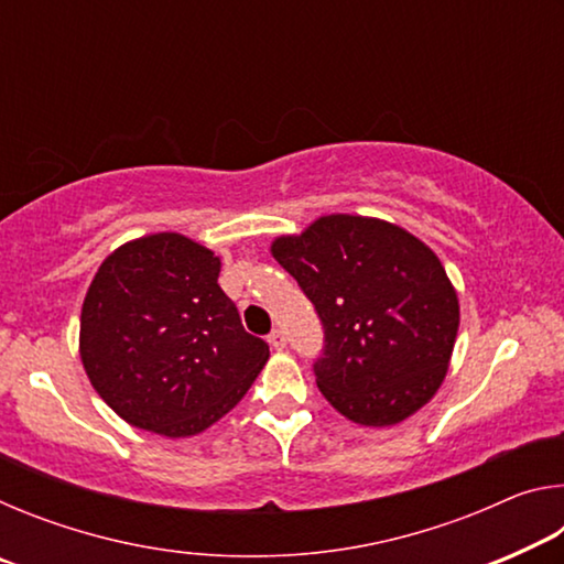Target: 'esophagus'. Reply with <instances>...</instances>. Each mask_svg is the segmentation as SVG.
<instances>
[{
    "instance_id": "1",
    "label": "esophagus",
    "mask_w": 564,
    "mask_h": 564,
    "mask_svg": "<svg viewBox=\"0 0 564 564\" xmlns=\"http://www.w3.org/2000/svg\"><path fill=\"white\" fill-rule=\"evenodd\" d=\"M269 343H271V348H275V350H283V348H285V336H283V330H281V328H273V330L269 333Z\"/></svg>"
}]
</instances>
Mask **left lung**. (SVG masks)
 <instances>
[{"label": "left lung", "mask_w": 564, "mask_h": 564, "mask_svg": "<svg viewBox=\"0 0 564 564\" xmlns=\"http://www.w3.org/2000/svg\"><path fill=\"white\" fill-rule=\"evenodd\" d=\"M271 253L318 313L323 352L313 373L340 415L395 425L435 395L460 305L431 248L380 218L333 214L275 238Z\"/></svg>", "instance_id": "obj_1"}]
</instances>
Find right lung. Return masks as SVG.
I'll use <instances>...</instances> for the list:
<instances>
[{"instance_id":"1","label":"right lung","mask_w":564,"mask_h":564,"mask_svg":"<svg viewBox=\"0 0 564 564\" xmlns=\"http://www.w3.org/2000/svg\"><path fill=\"white\" fill-rule=\"evenodd\" d=\"M221 261L178 234L117 248L82 305L84 370L113 413L141 431L188 437L246 395L269 343L246 333L218 285Z\"/></svg>"}]
</instances>
